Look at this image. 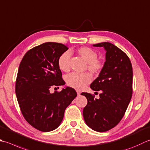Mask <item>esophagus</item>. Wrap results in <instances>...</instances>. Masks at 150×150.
<instances>
[{"label":"esophagus","mask_w":150,"mask_h":150,"mask_svg":"<svg viewBox=\"0 0 150 150\" xmlns=\"http://www.w3.org/2000/svg\"><path fill=\"white\" fill-rule=\"evenodd\" d=\"M77 95L78 96H79V95H81V92H80V91H79V90H77Z\"/></svg>","instance_id":"obj_1"}]
</instances>
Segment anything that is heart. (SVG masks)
Wrapping results in <instances>:
<instances>
[{
  "instance_id": "obj_1",
  "label": "heart",
  "mask_w": 150,
  "mask_h": 150,
  "mask_svg": "<svg viewBox=\"0 0 150 150\" xmlns=\"http://www.w3.org/2000/svg\"><path fill=\"white\" fill-rule=\"evenodd\" d=\"M78 55L86 62L87 69L93 74L98 73L103 66L102 61L98 58V53L94 50L88 47H83L76 50ZM71 52L65 51L62 54L58 60V65L62 71L67 72L70 69ZM92 79L87 73H71L66 75V81L69 86L77 90H81L86 84H89Z\"/></svg>"
}]
</instances>
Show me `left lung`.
I'll return each instance as SVG.
<instances>
[{"label": "left lung", "mask_w": 150, "mask_h": 150, "mask_svg": "<svg viewBox=\"0 0 150 150\" xmlns=\"http://www.w3.org/2000/svg\"><path fill=\"white\" fill-rule=\"evenodd\" d=\"M103 47L106 51V61L99 77L90 84L94 91H100L99 99L83 92L88 103L83 108L87 125L93 130H110L124 117L133 93V68L125 52L109 42L93 45Z\"/></svg>", "instance_id": "8db88e82"}]
</instances>
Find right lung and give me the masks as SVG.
<instances>
[{"label": "right lung", "mask_w": 150, "mask_h": 150, "mask_svg": "<svg viewBox=\"0 0 150 150\" xmlns=\"http://www.w3.org/2000/svg\"><path fill=\"white\" fill-rule=\"evenodd\" d=\"M67 49L62 43H44L26 52L20 63L16 82L17 101L26 122L39 131L57 129L66 108L77 96L70 87L49 92L51 87L65 84L58 60Z\"/></svg>", "instance_id": "add662e5"}]
</instances>
